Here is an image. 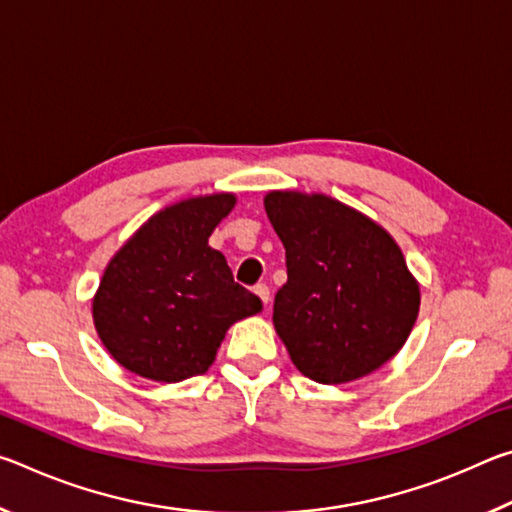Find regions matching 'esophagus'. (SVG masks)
Returning a JSON list of instances; mask_svg holds the SVG:
<instances>
[{
    "label": "esophagus",
    "instance_id": "1",
    "mask_svg": "<svg viewBox=\"0 0 512 512\" xmlns=\"http://www.w3.org/2000/svg\"><path fill=\"white\" fill-rule=\"evenodd\" d=\"M255 293H257L259 298H262L264 305H268V302H271V289H268L266 284H257V287H255Z\"/></svg>",
    "mask_w": 512,
    "mask_h": 512
}]
</instances>
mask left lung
<instances>
[{
	"label": "left lung",
	"mask_w": 512,
	"mask_h": 512,
	"mask_svg": "<svg viewBox=\"0 0 512 512\" xmlns=\"http://www.w3.org/2000/svg\"><path fill=\"white\" fill-rule=\"evenodd\" d=\"M264 207L287 250L273 323L296 368L318 384H345L384 366L420 307L400 246L334 198L271 192Z\"/></svg>",
	"instance_id": "left-lung-1"
}]
</instances>
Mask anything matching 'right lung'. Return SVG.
<instances>
[{
    "label": "right lung",
    "mask_w": 512,
    "mask_h": 512,
    "mask_svg": "<svg viewBox=\"0 0 512 512\" xmlns=\"http://www.w3.org/2000/svg\"><path fill=\"white\" fill-rule=\"evenodd\" d=\"M232 207V194L171 205L112 257L92 314L103 345L126 370L164 384L203 375L228 327L262 311V300L207 246Z\"/></svg>",
    "instance_id": "right-lung-1"
}]
</instances>
